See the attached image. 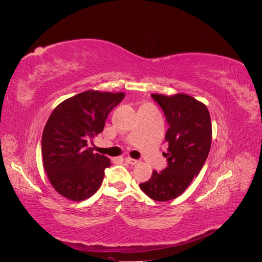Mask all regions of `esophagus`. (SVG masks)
Masks as SVG:
<instances>
[{
	"label": "esophagus",
	"mask_w": 262,
	"mask_h": 262,
	"mask_svg": "<svg viewBox=\"0 0 262 262\" xmlns=\"http://www.w3.org/2000/svg\"><path fill=\"white\" fill-rule=\"evenodd\" d=\"M125 162L130 164V165H137L139 164V161L138 160H133V158H130V157H125Z\"/></svg>",
	"instance_id": "34e87169"
}]
</instances>
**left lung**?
<instances>
[{
  "instance_id": "left-lung-1",
  "label": "left lung",
  "mask_w": 262,
  "mask_h": 262,
  "mask_svg": "<svg viewBox=\"0 0 262 262\" xmlns=\"http://www.w3.org/2000/svg\"><path fill=\"white\" fill-rule=\"evenodd\" d=\"M150 96L169 124L165 136L167 153H163L168 165L162 172L153 170L152 177L140 188L150 199L164 202L179 196L199 175L210 152L212 124L207 106L187 94Z\"/></svg>"
}]
</instances>
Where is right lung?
Wrapping results in <instances>:
<instances>
[{
  "label": "right lung",
  "mask_w": 262,
  "mask_h": 262,
  "mask_svg": "<svg viewBox=\"0 0 262 262\" xmlns=\"http://www.w3.org/2000/svg\"><path fill=\"white\" fill-rule=\"evenodd\" d=\"M124 93L90 90L53 109L42 132L43 168L51 186L72 201L89 199L99 189L110 160L95 154L87 141L102 132L108 114Z\"/></svg>",
  "instance_id": "right-lung-1"
}]
</instances>
